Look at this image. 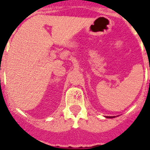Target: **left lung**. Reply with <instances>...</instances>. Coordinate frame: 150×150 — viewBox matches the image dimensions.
Returning <instances> with one entry per match:
<instances>
[{"mask_svg":"<svg viewBox=\"0 0 150 150\" xmlns=\"http://www.w3.org/2000/svg\"><path fill=\"white\" fill-rule=\"evenodd\" d=\"M106 118H114V117H116V116H105Z\"/></svg>","mask_w":150,"mask_h":150,"instance_id":"obj_1","label":"left lung"}]
</instances>
